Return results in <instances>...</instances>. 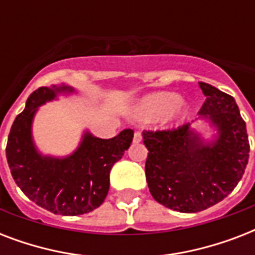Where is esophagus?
Returning <instances> with one entry per match:
<instances>
[{
  "mask_svg": "<svg viewBox=\"0 0 255 255\" xmlns=\"http://www.w3.org/2000/svg\"><path fill=\"white\" fill-rule=\"evenodd\" d=\"M143 140V135H141V132L136 131L135 135H133V143H140Z\"/></svg>",
  "mask_w": 255,
  "mask_h": 255,
  "instance_id": "obj_1",
  "label": "esophagus"
}]
</instances>
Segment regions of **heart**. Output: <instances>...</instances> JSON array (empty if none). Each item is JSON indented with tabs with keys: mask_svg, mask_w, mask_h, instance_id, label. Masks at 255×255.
Returning a JSON list of instances; mask_svg holds the SVG:
<instances>
[{
	"mask_svg": "<svg viewBox=\"0 0 255 255\" xmlns=\"http://www.w3.org/2000/svg\"><path fill=\"white\" fill-rule=\"evenodd\" d=\"M181 96L176 92H156L144 98L137 108V115L144 120L157 119L160 116L181 115Z\"/></svg>",
	"mask_w": 255,
	"mask_h": 255,
	"instance_id": "1",
	"label": "heart"
}]
</instances>
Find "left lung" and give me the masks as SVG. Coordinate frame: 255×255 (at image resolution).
I'll return each mask as SVG.
<instances>
[{"label": "left lung", "mask_w": 255, "mask_h": 255, "mask_svg": "<svg viewBox=\"0 0 255 255\" xmlns=\"http://www.w3.org/2000/svg\"><path fill=\"white\" fill-rule=\"evenodd\" d=\"M205 102L198 114L217 129L205 143L184 124L144 131L145 177L152 197L181 213H196L222 201L237 186L249 161V137L233 96L200 82Z\"/></svg>", "instance_id": "obj_1"}]
</instances>
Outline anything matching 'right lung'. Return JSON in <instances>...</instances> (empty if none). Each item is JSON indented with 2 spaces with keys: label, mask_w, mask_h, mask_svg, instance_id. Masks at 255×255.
<instances>
[{
  "label": "right lung",
  "mask_w": 255,
  "mask_h": 255,
  "mask_svg": "<svg viewBox=\"0 0 255 255\" xmlns=\"http://www.w3.org/2000/svg\"><path fill=\"white\" fill-rule=\"evenodd\" d=\"M59 92H74V88L39 87L27 98L25 110L10 128L6 159L14 181L31 201L54 214L79 216L103 204L112 165L129 148L133 131L123 129L112 139L85 132L70 156H42L34 145L31 124L38 107L55 99Z\"/></svg>",
  "instance_id": "right-lung-1"
}]
</instances>
